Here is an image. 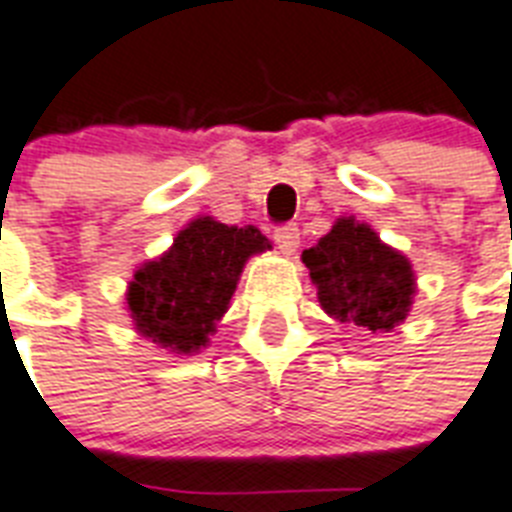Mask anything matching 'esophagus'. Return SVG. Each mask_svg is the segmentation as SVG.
<instances>
[{
  "instance_id": "esophagus-1",
  "label": "esophagus",
  "mask_w": 512,
  "mask_h": 512,
  "mask_svg": "<svg viewBox=\"0 0 512 512\" xmlns=\"http://www.w3.org/2000/svg\"><path fill=\"white\" fill-rule=\"evenodd\" d=\"M273 242L278 244V249H281L284 255H294L299 247V228L294 226V223L276 228V231H273Z\"/></svg>"
}]
</instances>
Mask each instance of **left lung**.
<instances>
[{"instance_id":"obj_1","label":"left lung","mask_w":512,"mask_h":512,"mask_svg":"<svg viewBox=\"0 0 512 512\" xmlns=\"http://www.w3.org/2000/svg\"><path fill=\"white\" fill-rule=\"evenodd\" d=\"M318 302L331 318L368 331H392L413 307L415 273L402 252L355 218H336L315 247L302 252Z\"/></svg>"}]
</instances>
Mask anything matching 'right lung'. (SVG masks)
Listing matches in <instances>:
<instances>
[{
  "mask_svg": "<svg viewBox=\"0 0 512 512\" xmlns=\"http://www.w3.org/2000/svg\"><path fill=\"white\" fill-rule=\"evenodd\" d=\"M265 249L270 242L255 226H226L210 215L194 218L168 252L131 278L126 302L136 331L176 355L207 347L244 263Z\"/></svg>",
  "mask_w": 512,
  "mask_h": 512,
  "instance_id": "obj_1",
  "label": "right lung"
}]
</instances>
